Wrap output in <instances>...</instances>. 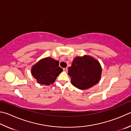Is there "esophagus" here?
<instances>
[{"label": "esophagus", "instance_id": "1", "mask_svg": "<svg viewBox=\"0 0 131 131\" xmlns=\"http://www.w3.org/2000/svg\"><path fill=\"white\" fill-rule=\"evenodd\" d=\"M63 71L65 72H68V69L67 68H63Z\"/></svg>", "mask_w": 131, "mask_h": 131}]
</instances>
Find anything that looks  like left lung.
I'll use <instances>...</instances> for the list:
<instances>
[{
    "label": "left lung",
    "mask_w": 131,
    "mask_h": 131,
    "mask_svg": "<svg viewBox=\"0 0 131 131\" xmlns=\"http://www.w3.org/2000/svg\"><path fill=\"white\" fill-rule=\"evenodd\" d=\"M101 73L102 68L99 62L88 55L76 57L68 69L71 83L81 90L89 89L96 85L101 79Z\"/></svg>",
    "instance_id": "1"
}]
</instances>
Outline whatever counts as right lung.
Segmentation results:
<instances>
[{"label":"right lung","mask_w":131,"mask_h":131,"mask_svg":"<svg viewBox=\"0 0 131 131\" xmlns=\"http://www.w3.org/2000/svg\"><path fill=\"white\" fill-rule=\"evenodd\" d=\"M59 61L50 57L42 58L33 65L31 72L38 83L45 85L53 84L63 70L59 67Z\"/></svg>","instance_id":"add662e5"}]
</instances>
